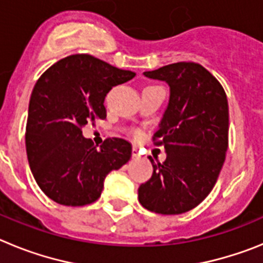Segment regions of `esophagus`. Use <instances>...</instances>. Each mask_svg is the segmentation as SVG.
Masks as SVG:
<instances>
[{"instance_id": "esophagus-1", "label": "esophagus", "mask_w": 263, "mask_h": 263, "mask_svg": "<svg viewBox=\"0 0 263 263\" xmlns=\"http://www.w3.org/2000/svg\"><path fill=\"white\" fill-rule=\"evenodd\" d=\"M132 157L136 159V158H139V152H138V148L137 147H133V150H132Z\"/></svg>"}]
</instances>
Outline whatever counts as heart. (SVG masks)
<instances>
[{"label":"heart","instance_id":"1","mask_svg":"<svg viewBox=\"0 0 263 263\" xmlns=\"http://www.w3.org/2000/svg\"><path fill=\"white\" fill-rule=\"evenodd\" d=\"M134 136H138V133H134Z\"/></svg>","mask_w":263,"mask_h":263}]
</instances>
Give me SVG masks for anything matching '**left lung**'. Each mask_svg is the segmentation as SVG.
<instances>
[{"label": "left lung", "instance_id": "8db88e82", "mask_svg": "<svg viewBox=\"0 0 263 263\" xmlns=\"http://www.w3.org/2000/svg\"><path fill=\"white\" fill-rule=\"evenodd\" d=\"M143 75L166 81L170 100L153 139L164 146L163 163H153V175L139 185L138 200L160 215L188 212L215 187L225 160L229 109L224 88L203 66L179 62Z\"/></svg>", "mask_w": 263, "mask_h": 263}]
</instances>
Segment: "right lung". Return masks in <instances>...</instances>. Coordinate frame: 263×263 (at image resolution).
Wrapping results in <instances>:
<instances>
[{"label": "right lung", "mask_w": 263, "mask_h": 263, "mask_svg": "<svg viewBox=\"0 0 263 263\" xmlns=\"http://www.w3.org/2000/svg\"><path fill=\"white\" fill-rule=\"evenodd\" d=\"M134 76L78 53L55 63L38 79L30 97L26 153L32 175L51 200L68 206L93 203L106 175L130 159L127 141L106 138L97 147L81 130L106 117V93Z\"/></svg>", "instance_id": "1"}]
</instances>
